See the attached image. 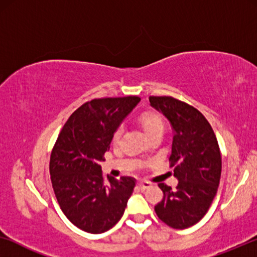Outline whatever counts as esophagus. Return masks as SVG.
<instances>
[{
	"instance_id": "34e87169",
	"label": "esophagus",
	"mask_w": 257,
	"mask_h": 257,
	"mask_svg": "<svg viewBox=\"0 0 257 257\" xmlns=\"http://www.w3.org/2000/svg\"><path fill=\"white\" fill-rule=\"evenodd\" d=\"M138 187L139 189H142V191H145V189L151 187V184H149V182H139Z\"/></svg>"
}]
</instances>
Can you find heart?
Returning <instances> with one entry per match:
<instances>
[{
    "mask_svg": "<svg viewBox=\"0 0 257 257\" xmlns=\"http://www.w3.org/2000/svg\"><path fill=\"white\" fill-rule=\"evenodd\" d=\"M138 122L143 127L144 132H145L147 137L150 138V140L154 138V137H163L165 132V120L159 113H157V112H144V113H142L138 117ZM122 132H124V128H122L121 125H119L114 128V131L111 136V142L113 145H117V144L120 142Z\"/></svg>",
    "mask_w": 257,
    "mask_h": 257,
    "instance_id": "1",
    "label": "heart"
}]
</instances>
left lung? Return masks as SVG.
Returning <instances> with one entry per match:
<instances>
[{"instance_id": "1", "label": "left lung", "mask_w": 257, "mask_h": 257, "mask_svg": "<svg viewBox=\"0 0 257 257\" xmlns=\"http://www.w3.org/2000/svg\"><path fill=\"white\" fill-rule=\"evenodd\" d=\"M151 106L173 128L170 157L178 186L159 184L164 198L154 207L159 219L175 229L198 223L208 212L221 178V153L215 133L195 107L173 97H150Z\"/></svg>"}]
</instances>
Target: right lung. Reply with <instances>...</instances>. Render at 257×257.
Masks as SVG:
<instances>
[{"mask_svg":"<svg viewBox=\"0 0 257 257\" xmlns=\"http://www.w3.org/2000/svg\"><path fill=\"white\" fill-rule=\"evenodd\" d=\"M139 101L137 96L87 101L70 115L52 149L49 168L56 199L65 216L87 233L111 229L132 195L135 179L108 178L105 185L100 163L114 128Z\"/></svg>","mask_w":257,"mask_h":257,"instance_id":"right-lung-1","label":"right lung"}]
</instances>
